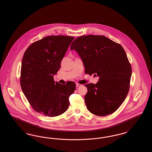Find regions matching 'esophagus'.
<instances>
[{
	"instance_id": "esophagus-1",
	"label": "esophagus",
	"mask_w": 152,
	"mask_h": 152,
	"mask_svg": "<svg viewBox=\"0 0 152 152\" xmlns=\"http://www.w3.org/2000/svg\"><path fill=\"white\" fill-rule=\"evenodd\" d=\"M76 87H79L82 86V85L80 84H79V83H76Z\"/></svg>"
}]
</instances>
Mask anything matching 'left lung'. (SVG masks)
<instances>
[{"instance_id": "left-lung-1", "label": "left lung", "mask_w": 152, "mask_h": 152, "mask_svg": "<svg viewBox=\"0 0 152 152\" xmlns=\"http://www.w3.org/2000/svg\"><path fill=\"white\" fill-rule=\"evenodd\" d=\"M81 58L85 73L99 77L87 84L85 102L92 114L105 116L118 108L129 89L132 68L123 47L105 36L87 35L76 38L71 45Z\"/></svg>"}]
</instances>
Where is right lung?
Returning <instances> with one entry per match:
<instances>
[{
	"label": "right lung",
	"mask_w": 152,
	"mask_h": 152,
	"mask_svg": "<svg viewBox=\"0 0 152 152\" xmlns=\"http://www.w3.org/2000/svg\"><path fill=\"white\" fill-rule=\"evenodd\" d=\"M74 37L47 36L32 44L22 61L20 86L30 105L37 112L48 117L59 116L68 108L69 97L76 89L73 81L61 84L55 75Z\"/></svg>",
	"instance_id": "obj_1"
}]
</instances>
